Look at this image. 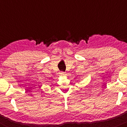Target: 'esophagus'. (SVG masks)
Returning <instances> with one entry per match:
<instances>
[{
	"label": "esophagus",
	"instance_id": "1",
	"mask_svg": "<svg viewBox=\"0 0 127 127\" xmlns=\"http://www.w3.org/2000/svg\"><path fill=\"white\" fill-rule=\"evenodd\" d=\"M60 74V75H61V76H66V72H61Z\"/></svg>",
	"mask_w": 127,
	"mask_h": 127
}]
</instances>
